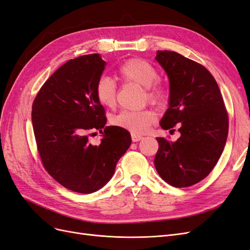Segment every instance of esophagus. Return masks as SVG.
Here are the masks:
<instances>
[{
  "label": "esophagus",
  "instance_id": "esophagus-1",
  "mask_svg": "<svg viewBox=\"0 0 250 250\" xmlns=\"http://www.w3.org/2000/svg\"><path fill=\"white\" fill-rule=\"evenodd\" d=\"M142 139H143V137H141V135L131 133V140H132V142H139V141H141Z\"/></svg>",
  "mask_w": 250,
  "mask_h": 250
}]
</instances>
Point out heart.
<instances>
[{
    "label": "heart",
    "mask_w": 250,
    "mask_h": 250,
    "mask_svg": "<svg viewBox=\"0 0 250 250\" xmlns=\"http://www.w3.org/2000/svg\"><path fill=\"white\" fill-rule=\"evenodd\" d=\"M118 74L123 83H135L145 87V99L149 102L165 106L169 101L170 93L167 85L158 80V71L150 62L142 58H131L120 65ZM118 88L116 82L107 76L98 79L95 87L97 100L103 106L113 108L117 103ZM155 110H122L110 119L113 126L123 128L133 134L145 133L151 124L156 121Z\"/></svg>",
    "instance_id": "b5f03b06"
}]
</instances>
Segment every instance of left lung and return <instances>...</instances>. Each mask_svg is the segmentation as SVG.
<instances>
[{
  "instance_id": "8db88e82",
  "label": "left lung",
  "mask_w": 250,
  "mask_h": 250,
  "mask_svg": "<svg viewBox=\"0 0 250 250\" xmlns=\"http://www.w3.org/2000/svg\"><path fill=\"white\" fill-rule=\"evenodd\" d=\"M155 58L170 82V106L161 126L168 130L178 125L181 135L176 142L156 138L154 166L166 183L187 188L206 178L220 158L228 110L215 78L202 64L167 50L157 51Z\"/></svg>"
}]
</instances>
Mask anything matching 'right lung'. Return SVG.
Returning a JSON list of instances; mask_svg holds the SVG:
<instances>
[{
    "label": "right lung",
    "mask_w": 250,
    "mask_h": 250,
    "mask_svg": "<svg viewBox=\"0 0 250 250\" xmlns=\"http://www.w3.org/2000/svg\"><path fill=\"white\" fill-rule=\"evenodd\" d=\"M105 64L99 54L70 59L43 83L32 104L34 137L44 170L64 188L82 194L107 183L131 144L126 129L105 126V109L95 94ZM102 129V143L90 144L89 131Z\"/></svg>",
    "instance_id": "add662e5"
}]
</instances>
